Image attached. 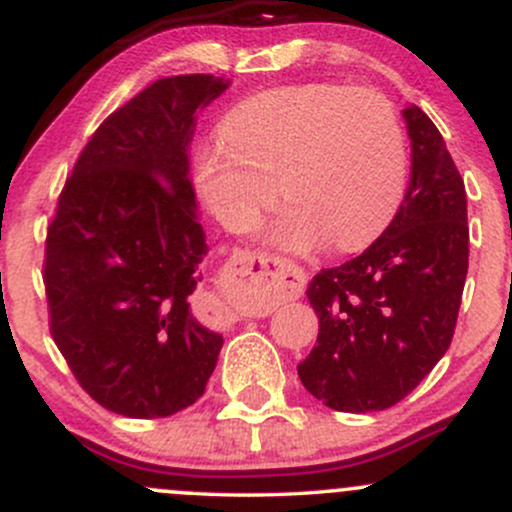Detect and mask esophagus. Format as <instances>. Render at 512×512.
Here are the masks:
<instances>
[{"label": "esophagus", "mask_w": 512, "mask_h": 512, "mask_svg": "<svg viewBox=\"0 0 512 512\" xmlns=\"http://www.w3.org/2000/svg\"><path fill=\"white\" fill-rule=\"evenodd\" d=\"M245 274H250L252 281L262 286V289L279 291L284 296H296L301 291V269L293 267L291 262L279 260V257H267V255H245L243 257ZM228 320L236 322L238 313L226 310Z\"/></svg>", "instance_id": "1"}]
</instances>
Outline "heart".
<instances>
[{"mask_svg":"<svg viewBox=\"0 0 512 512\" xmlns=\"http://www.w3.org/2000/svg\"><path fill=\"white\" fill-rule=\"evenodd\" d=\"M221 139L199 151L197 185L233 233L262 219L279 182L291 204L269 240L286 250L322 240L337 250L363 248L402 202L404 132L392 103L373 88H274L231 110Z\"/></svg>","mask_w":512,"mask_h":512,"instance_id":"b5f03b06","label":"heart"}]
</instances>
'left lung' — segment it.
Here are the masks:
<instances>
[{
  "label": "left lung",
  "mask_w": 512,
  "mask_h": 512,
  "mask_svg": "<svg viewBox=\"0 0 512 512\" xmlns=\"http://www.w3.org/2000/svg\"><path fill=\"white\" fill-rule=\"evenodd\" d=\"M411 178L395 219L354 260L320 269L308 301L317 344L298 378L325 407L383 411L404 399L445 356L469 262L467 192L431 117L402 110Z\"/></svg>",
  "instance_id": "8db88e82"
}]
</instances>
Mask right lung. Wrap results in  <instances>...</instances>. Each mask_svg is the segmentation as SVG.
Masks as SVG:
<instances>
[{"instance_id":"obj_1","label":"right lung","mask_w":512,"mask_h":512,"mask_svg":"<svg viewBox=\"0 0 512 512\" xmlns=\"http://www.w3.org/2000/svg\"><path fill=\"white\" fill-rule=\"evenodd\" d=\"M231 81L158 79L88 139L45 243L50 332L101 407L163 419L204 395L223 337L192 308L207 236L190 180L197 113Z\"/></svg>"}]
</instances>
